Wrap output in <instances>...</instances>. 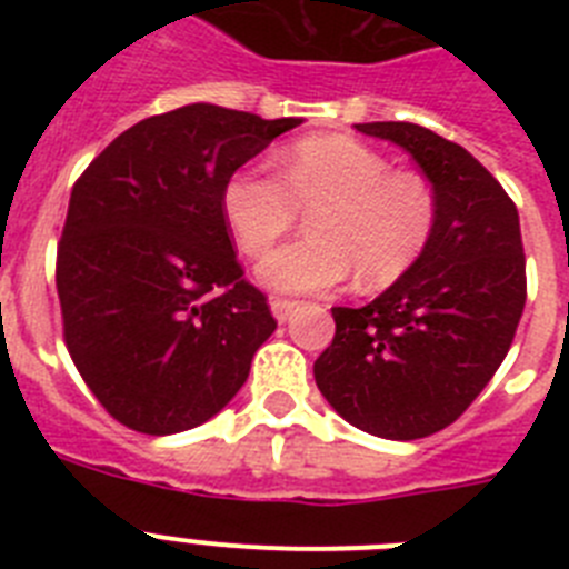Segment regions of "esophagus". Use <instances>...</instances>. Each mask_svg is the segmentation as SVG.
Instances as JSON below:
<instances>
[{
  "mask_svg": "<svg viewBox=\"0 0 569 569\" xmlns=\"http://www.w3.org/2000/svg\"><path fill=\"white\" fill-rule=\"evenodd\" d=\"M270 310H273L276 321H288L290 313L296 310V301L290 299H270Z\"/></svg>",
  "mask_w": 569,
  "mask_h": 569,
  "instance_id": "esophagus-1",
  "label": "esophagus"
}]
</instances>
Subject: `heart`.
<instances>
[{
	"mask_svg": "<svg viewBox=\"0 0 569 569\" xmlns=\"http://www.w3.org/2000/svg\"><path fill=\"white\" fill-rule=\"evenodd\" d=\"M310 210L308 239L261 259L256 276L288 296L325 293L359 276L387 288L413 268L439 222V199L425 176L350 136H308L281 153L279 176L248 164L228 176L222 213L248 256H261Z\"/></svg>",
	"mask_w": 569,
	"mask_h": 569,
	"instance_id": "b5f03b06",
	"label": "heart"
}]
</instances>
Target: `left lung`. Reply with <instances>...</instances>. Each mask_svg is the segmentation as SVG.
<instances>
[{
  "mask_svg": "<svg viewBox=\"0 0 569 569\" xmlns=\"http://www.w3.org/2000/svg\"><path fill=\"white\" fill-rule=\"evenodd\" d=\"M410 153L439 199L436 233L365 308H333L321 396L353 427L413 441L453 425L505 361L527 299L519 210L461 144L413 122L356 124Z\"/></svg>",
  "mask_w": 569,
  "mask_h": 569,
  "instance_id": "obj_1",
  "label": "left lung"
}]
</instances>
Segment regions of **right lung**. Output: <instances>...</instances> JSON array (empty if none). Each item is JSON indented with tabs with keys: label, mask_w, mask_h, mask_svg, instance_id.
I'll list each match as a JSON object with an SVG mask.
<instances>
[{
	"label": "right lung",
	"mask_w": 569,
	"mask_h": 569,
	"mask_svg": "<svg viewBox=\"0 0 569 569\" xmlns=\"http://www.w3.org/2000/svg\"><path fill=\"white\" fill-rule=\"evenodd\" d=\"M301 119L193 102L116 136L73 184L57 253L70 359L148 436L213 419L276 319L241 279L222 188Z\"/></svg>",
	"instance_id": "right-lung-1"
}]
</instances>
